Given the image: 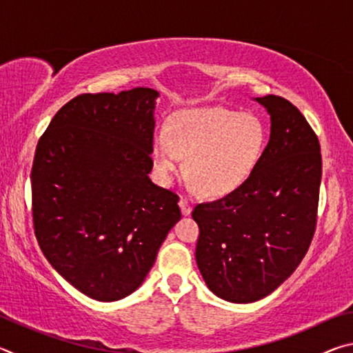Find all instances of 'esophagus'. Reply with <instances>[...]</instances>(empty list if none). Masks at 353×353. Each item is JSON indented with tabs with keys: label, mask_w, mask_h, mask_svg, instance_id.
I'll return each mask as SVG.
<instances>
[{
	"label": "esophagus",
	"mask_w": 353,
	"mask_h": 353,
	"mask_svg": "<svg viewBox=\"0 0 353 353\" xmlns=\"http://www.w3.org/2000/svg\"><path fill=\"white\" fill-rule=\"evenodd\" d=\"M179 205H181V210L183 214H190L191 213V202L187 199V198H181V201H179Z\"/></svg>",
	"instance_id": "34e87169"
}]
</instances>
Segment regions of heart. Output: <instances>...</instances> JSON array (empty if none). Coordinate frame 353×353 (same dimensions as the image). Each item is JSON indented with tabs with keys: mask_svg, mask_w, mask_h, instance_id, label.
Masks as SVG:
<instances>
[{
	"mask_svg": "<svg viewBox=\"0 0 353 353\" xmlns=\"http://www.w3.org/2000/svg\"><path fill=\"white\" fill-rule=\"evenodd\" d=\"M265 148V126L252 113L204 107L176 113L168 135H155L152 159L163 182L171 181L185 159V174L199 193L223 198L246 183Z\"/></svg>",
	"mask_w": 353,
	"mask_h": 353,
	"instance_id": "heart-1",
	"label": "heart"
}]
</instances>
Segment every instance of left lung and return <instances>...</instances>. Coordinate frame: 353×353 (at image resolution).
Returning a JSON list of instances; mask_svg holds the SVG:
<instances>
[{
    "label": "left lung",
    "instance_id": "1",
    "mask_svg": "<svg viewBox=\"0 0 353 353\" xmlns=\"http://www.w3.org/2000/svg\"><path fill=\"white\" fill-rule=\"evenodd\" d=\"M271 115V137L246 183L204 202L196 263L214 294L259 301L282 285L312 244L318 221L322 159L318 135L288 99L256 98Z\"/></svg>",
    "mask_w": 353,
    "mask_h": 353
}]
</instances>
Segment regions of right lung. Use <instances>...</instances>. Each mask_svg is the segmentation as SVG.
Segmentation results:
<instances>
[{
  "mask_svg": "<svg viewBox=\"0 0 353 353\" xmlns=\"http://www.w3.org/2000/svg\"><path fill=\"white\" fill-rule=\"evenodd\" d=\"M159 93H83L40 137L31 170L34 232L68 283L101 302L143 283L171 227L179 196L151 182Z\"/></svg>",
  "mask_w": 353,
  "mask_h": 353,
  "instance_id": "1",
  "label": "right lung"
}]
</instances>
